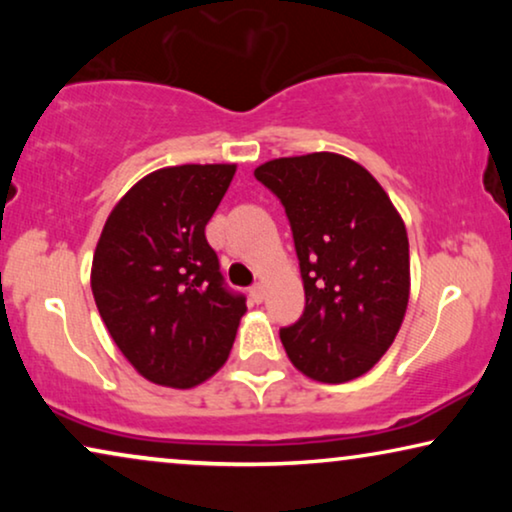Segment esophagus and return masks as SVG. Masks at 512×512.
<instances>
[{
  "label": "esophagus",
  "mask_w": 512,
  "mask_h": 512,
  "mask_svg": "<svg viewBox=\"0 0 512 512\" xmlns=\"http://www.w3.org/2000/svg\"><path fill=\"white\" fill-rule=\"evenodd\" d=\"M249 298L254 300V303L258 305V303H263V298H265V289L261 284H256V286H251L249 289Z\"/></svg>",
  "instance_id": "34e87169"
}]
</instances>
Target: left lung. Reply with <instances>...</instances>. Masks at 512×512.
Wrapping results in <instances>:
<instances>
[{
    "label": "left lung",
    "instance_id": "left-lung-1",
    "mask_svg": "<svg viewBox=\"0 0 512 512\" xmlns=\"http://www.w3.org/2000/svg\"><path fill=\"white\" fill-rule=\"evenodd\" d=\"M254 174L282 200L305 286L303 317L279 331L286 356L324 384L366 375L408 310L403 216L380 181L340 153L275 158Z\"/></svg>",
    "mask_w": 512,
    "mask_h": 512
}]
</instances>
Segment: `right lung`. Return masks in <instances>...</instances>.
Masks as SVG:
<instances>
[{
    "mask_svg": "<svg viewBox=\"0 0 512 512\" xmlns=\"http://www.w3.org/2000/svg\"><path fill=\"white\" fill-rule=\"evenodd\" d=\"M235 163L146 174L104 221L90 289L111 340L144 380L193 389L219 373L247 312L223 289L205 226Z\"/></svg>",
    "mask_w": 512,
    "mask_h": 512,
    "instance_id": "1",
    "label": "right lung"
}]
</instances>
